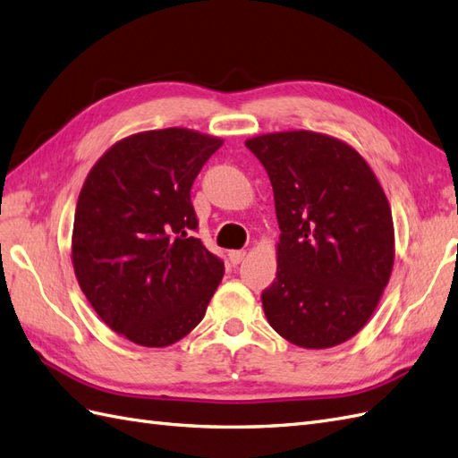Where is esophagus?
Instances as JSON below:
<instances>
[{
    "label": "esophagus",
    "instance_id": "obj_1",
    "mask_svg": "<svg viewBox=\"0 0 458 458\" xmlns=\"http://www.w3.org/2000/svg\"><path fill=\"white\" fill-rule=\"evenodd\" d=\"M228 259L232 265H240L245 259V251L243 250H233L228 253Z\"/></svg>",
    "mask_w": 458,
    "mask_h": 458
}]
</instances>
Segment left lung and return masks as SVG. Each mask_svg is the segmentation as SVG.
<instances>
[{
	"label": "left lung",
	"mask_w": 458,
	"mask_h": 458,
	"mask_svg": "<svg viewBox=\"0 0 458 458\" xmlns=\"http://www.w3.org/2000/svg\"><path fill=\"white\" fill-rule=\"evenodd\" d=\"M273 185L278 268L263 290L273 329L301 348H331L371 318L389 283L394 230L389 201L368 162L313 131L245 140Z\"/></svg>",
	"instance_id": "obj_1"
}]
</instances>
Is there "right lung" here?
<instances>
[{
	"instance_id": "obj_1",
	"label": "right lung",
	"mask_w": 458,
	"mask_h": 458,
	"mask_svg": "<svg viewBox=\"0 0 458 458\" xmlns=\"http://www.w3.org/2000/svg\"><path fill=\"white\" fill-rule=\"evenodd\" d=\"M222 147L182 127L115 143L87 175L73 222V267L98 318L162 348L205 318L225 263L197 232L191 185Z\"/></svg>"
}]
</instances>
